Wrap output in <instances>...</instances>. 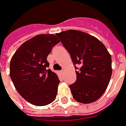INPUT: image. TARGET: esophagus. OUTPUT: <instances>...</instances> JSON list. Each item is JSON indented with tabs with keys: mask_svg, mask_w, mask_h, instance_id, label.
<instances>
[{
	"mask_svg": "<svg viewBox=\"0 0 126 126\" xmlns=\"http://www.w3.org/2000/svg\"><path fill=\"white\" fill-rule=\"evenodd\" d=\"M64 72V69H62V71H60L61 74H63Z\"/></svg>",
	"mask_w": 126,
	"mask_h": 126,
	"instance_id": "34e87169",
	"label": "esophagus"
}]
</instances>
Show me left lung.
Instances as JSON below:
<instances>
[{"mask_svg":"<svg viewBox=\"0 0 126 126\" xmlns=\"http://www.w3.org/2000/svg\"><path fill=\"white\" fill-rule=\"evenodd\" d=\"M70 54L77 79L69 85L76 101L88 104L104 94L112 74L111 57L104 45L97 38L78 30H67L56 33ZM76 69V66H75Z\"/></svg>","mask_w":126,"mask_h":126,"instance_id":"1","label":"left lung"}]
</instances>
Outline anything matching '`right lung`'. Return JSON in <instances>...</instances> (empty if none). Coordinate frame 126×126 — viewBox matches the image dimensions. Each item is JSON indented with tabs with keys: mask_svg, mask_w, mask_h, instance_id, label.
Here are the masks:
<instances>
[{
	"mask_svg": "<svg viewBox=\"0 0 126 126\" xmlns=\"http://www.w3.org/2000/svg\"><path fill=\"white\" fill-rule=\"evenodd\" d=\"M60 43L53 34H40L24 42L12 56L10 76L15 88L27 102L46 106L56 98L60 83L55 73L48 69L47 57Z\"/></svg>",
	"mask_w": 126,
	"mask_h": 126,
	"instance_id": "obj_1",
	"label": "right lung"
}]
</instances>
